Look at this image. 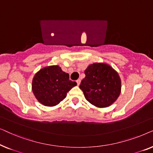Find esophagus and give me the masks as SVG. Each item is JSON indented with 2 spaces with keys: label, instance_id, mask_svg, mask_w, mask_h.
Masks as SVG:
<instances>
[{
  "label": "esophagus",
  "instance_id": "34e87169",
  "mask_svg": "<svg viewBox=\"0 0 153 153\" xmlns=\"http://www.w3.org/2000/svg\"><path fill=\"white\" fill-rule=\"evenodd\" d=\"M76 83H77V85H79V84H80V83H81V79H77V80H76Z\"/></svg>",
  "mask_w": 153,
  "mask_h": 153
}]
</instances>
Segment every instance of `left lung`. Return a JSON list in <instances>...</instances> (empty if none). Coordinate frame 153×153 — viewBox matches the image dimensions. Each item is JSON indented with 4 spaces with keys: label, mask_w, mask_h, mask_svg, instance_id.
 Returning <instances> with one entry per match:
<instances>
[{
    "label": "left lung",
    "mask_w": 153,
    "mask_h": 153,
    "mask_svg": "<svg viewBox=\"0 0 153 153\" xmlns=\"http://www.w3.org/2000/svg\"><path fill=\"white\" fill-rule=\"evenodd\" d=\"M79 85L90 103L97 107L111 105L120 95L121 80L116 71L105 63H93L85 70Z\"/></svg>",
    "instance_id": "obj_1"
}]
</instances>
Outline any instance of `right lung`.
<instances>
[{
  "mask_svg": "<svg viewBox=\"0 0 153 153\" xmlns=\"http://www.w3.org/2000/svg\"><path fill=\"white\" fill-rule=\"evenodd\" d=\"M69 78V74L64 72L58 65L41 69L33 77V94L43 105H57L66 97L67 93L77 84Z\"/></svg>",
  "mask_w": 153,
  "mask_h": 153,
  "instance_id": "add662e5",
  "label": "right lung"
}]
</instances>
